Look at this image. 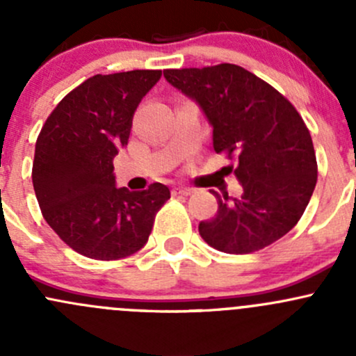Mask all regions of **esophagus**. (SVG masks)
<instances>
[{"label": "esophagus", "instance_id": "esophagus-1", "mask_svg": "<svg viewBox=\"0 0 356 356\" xmlns=\"http://www.w3.org/2000/svg\"><path fill=\"white\" fill-rule=\"evenodd\" d=\"M193 193L191 188H186V186H179V188L174 189V195H182V196H189Z\"/></svg>", "mask_w": 356, "mask_h": 356}]
</instances>
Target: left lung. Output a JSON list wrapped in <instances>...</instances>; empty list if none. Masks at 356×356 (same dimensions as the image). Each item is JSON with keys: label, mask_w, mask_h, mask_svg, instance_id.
<instances>
[{"label": "left lung", "mask_w": 356, "mask_h": 356, "mask_svg": "<svg viewBox=\"0 0 356 356\" xmlns=\"http://www.w3.org/2000/svg\"><path fill=\"white\" fill-rule=\"evenodd\" d=\"M163 75L204 111L215 153L238 161L243 195L213 191L218 210L200 222L201 238L224 253L248 254L288 234L317 184L314 143L298 110L268 82L232 63L168 68Z\"/></svg>", "instance_id": "obj_1"}]
</instances>
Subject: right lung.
<instances>
[{
  "label": "right lung",
  "mask_w": 356,
  "mask_h": 356,
  "mask_svg": "<svg viewBox=\"0 0 356 356\" xmlns=\"http://www.w3.org/2000/svg\"><path fill=\"white\" fill-rule=\"evenodd\" d=\"M161 70L92 75L56 105L35 141L32 184L49 227L77 253L118 260L141 250L167 186L115 188L113 158L129 141L132 117Z\"/></svg>",
  "instance_id": "1"
}]
</instances>
